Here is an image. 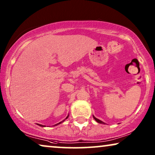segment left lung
<instances>
[{
    "mask_svg": "<svg viewBox=\"0 0 155 155\" xmlns=\"http://www.w3.org/2000/svg\"><path fill=\"white\" fill-rule=\"evenodd\" d=\"M93 118H94V120H96V121H97V123H99V124H104V123L103 121H101V120H99V119H98V118H95L94 116H93Z\"/></svg>",
    "mask_w": 155,
    "mask_h": 155,
    "instance_id": "obj_1",
    "label": "left lung"
}]
</instances>
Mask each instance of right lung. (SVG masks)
<instances>
[{
	"label": "right lung",
	"instance_id": "add662e5",
	"mask_svg": "<svg viewBox=\"0 0 155 155\" xmlns=\"http://www.w3.org/2000/svg\"><path fill=\"white\" fill-rule=\"evenodd\" d=\"M68 116H69V115H68L67 117L65 118V119H67V118H68ZM65 119H64V120H62V121L60 122V123H58V124H56V125H54V126H57V125H59V124H61V123H63V121H64V120H65ZM37 125H38V126H41V127H45V126H44V125H41V124H37Z\"/></svg>",
	"mask_w": 155,
	"mask_h": 155
}]
</instances>
